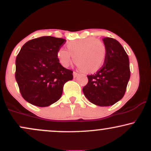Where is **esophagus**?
<instances>
[{
  "mask_svg": "<svg viewBox=\"0 0 151 151\" xmlns=\"http://www.w3.org/2000/svg\"><path fill=\"white\" fill-rule=\"evenodd\" d=\"M78 75H79V74H78L77 72H73V77H74V78H76Z\"/></svg>",
  "mask_w": 151,
  "mask_h": 151,
  "instance_id": "1",
  "label": "esophagus"
}]
</instances>
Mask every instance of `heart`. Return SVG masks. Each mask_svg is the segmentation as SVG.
<instances>
[{
  "instance_id": "heart-1",
  "label": "heart",
  "mask_w": 151,
  "mask_h": 151,
  "mask_svg": "<svg viewBox=\"0 0 151 151\" xmlns=\"http://www.w3.org/2000/svg\"><path fill=\"white\" fill-rule=\"evenodd\" d=\"M67 50L60 48L57 53L60 63L67 67L74 61L83 72L93 73L103 66L106 55L104 43L93 37L71 41L67 45Z\"/></svg>"
}]
</instances>
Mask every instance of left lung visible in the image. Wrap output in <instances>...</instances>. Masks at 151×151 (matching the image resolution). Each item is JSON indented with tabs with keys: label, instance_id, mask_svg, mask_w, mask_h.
Segmentation results:
<instances>
[{
	"label": "left lung",
	"instance_id": "obj_1",
	"mask_svg": "<svg viewBox=\"0 0 151 151\" xmlns=\"http://www.w3.org/2000/svg\"><path fill=\"white\" fill-rule=\"evenodd\" d=\"M106 49L104 65L96 74L87 76L88 84L83 88L84 96L99 106L114 105L124 96L129 82V59L116 40L103 38Z\"/></svg>",
	"mask_w": 151,
	"mask_h": 151
}]
</instances>
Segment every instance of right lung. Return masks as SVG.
Wrapping results in <instances>:
<instances>
[{
    "mask_svg": "<svg viewBox=\"0 0 151 151\" xmlns=\"http://www.w3.org/2000/svg\"><path fill=\"white\" fill-rule=\"evenodd\" d=\"M65 40L44 36L22 47L15 60V79L22 97L31 104L45 107L61 97L64 84L73 79L57 53Z\"/></svg>",
    "mask_w": 151,
    "mask_h": 151,
    "instance_id": "1",
    "label": "right lung"
}]
</instances>
